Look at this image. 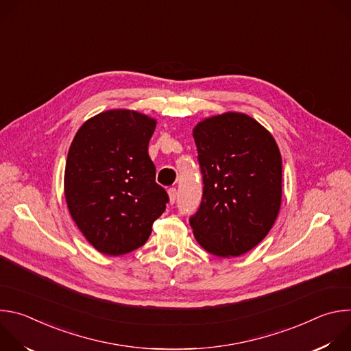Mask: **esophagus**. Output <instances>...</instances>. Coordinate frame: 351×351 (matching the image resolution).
Listing matches in <instances>:
<instances>
[{"label":"esophagus","mask_w":351,"mask_h":351,"mask_svg":"<svg viewBox=\"0 0 351 351\" xmlns=\"http://www.w3.org/2000/svg\"><path fill=\"white\" fill-rule=\"evenodd\" d=\"M168 195H169V203L173 204V203L176 202V195H178L176 189H175V187H171V189L168 190Z\"/></svg>","instance_id":"34e87169"}]
</instances>
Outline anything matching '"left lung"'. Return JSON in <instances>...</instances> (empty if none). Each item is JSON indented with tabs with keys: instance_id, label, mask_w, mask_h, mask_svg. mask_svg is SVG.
Returning <instances> with one entry per match:
<instances>
[{
	"instance_id": "1",
	"label": "left lung",
	"mask_w": 351,
	"mask_h": 351,
	"mask_svg": "<svg viewBox=\"0 0 351 351\" xmlns=\"http://www.w3.org/2000/svg\"><path fill=\"white\" fill-rule=\"evenodd\" d=\"M203 172V199L190 218L198 244L229 258L245 254L272 229L282 203V157L254 118L223 112L193 129Z\"/></svg>"
}]
</instances>
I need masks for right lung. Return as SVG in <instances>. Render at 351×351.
Here are the masks:
<instances>
[{
	"instance_id": "obj_1",
	"label": "right lung",
	"mask_w": 351,
	"mask_h": 351,
	"mask_svg": "<svg viewBox=\"0 0 351 351\" xmlns=\"http://www.w3.org/2000/svg\"><path fill=\"white\" fill-rule=\"evenodd\" d=\"M157 121L133 110H108L76 132L66 158L64 191L72 219L106 256L141 247L168 203L156 182L148 143Z\"/></svg>"
}]
</instances>
